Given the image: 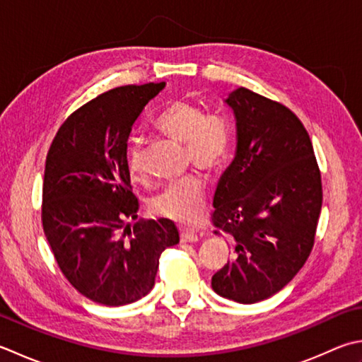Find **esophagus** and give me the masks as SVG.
Masks as SVG:
<instances>
[{"label":"esophagus","mask_w":362,"mask_h":362,"mask_svg":"<svg viewBox=\"0 0 362 362\" xmlns=\"http://www.w3.org/2000/svg\"><path fill=\"white\" fill-rule=\"evenodd\" d=\"M180 240H182V242H189V243L197 242V233L193 232V230L182 229L180 230Z\"/></svg>","instance_id":"34e87169"}]
</instances>
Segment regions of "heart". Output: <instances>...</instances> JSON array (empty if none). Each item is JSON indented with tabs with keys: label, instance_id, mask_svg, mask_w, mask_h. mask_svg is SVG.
Wrapping results in <instances>:
<instances>
[{
	"label": "heart",
	"instance_id": "1",
	"mask_svg": "<svg viewBox=\"0 0 362 362\" xmlns=\"http://www.w3.org/2000/svg\"><path fill=\"white\" fill-rule=\"evenodd\" d=\"M155 125L169 138L185 144L187 161L209 173H216L229 160L232 132L221 116H207L199 105L188 100L169 103L155 119ZM127 168L133 180L143 177L141 141L132 138L127 146ZM207 201V187L199 175H187L174 182L151 202L155 215L193 224L201 218Z\"/></svg>",
	"mask_w": 362,
	"mask_h": 362
}]
</instances>
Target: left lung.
Listing matches in <instances>:
<instances>
[{
  "mask_svg": "<svg viewBox=\"0 0 362 362\" xmlns=\"http://www.w3.org/2000/svg\"><path fill=\"white\" fill-rule=\"evenodd\" d=\"M237 120V152L214 197L215 233H228L232 260L211 288L252 304L284 288L313 251L322 177L313 143L287 106L238 88L226 98Z\"/></svg>",
  "mask_w": 362,
  "mask_h": 362,
  "instance_id": "8db88e82",
  "label": "left lung"
}]
</instances>
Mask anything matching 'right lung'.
<instances>
[{
	"mask_svg": "<svg viewBox=\"0 0 362 362\" xmlns=\"http://www.w3.org/2000/svg\"><path fill=\"white\" fill-rule=\"evenodd\" d=\"M165 83L120 86L95 97L59 127L45 161L42 226L62 274L83 296L124 306L151 292L161 252L179 243L166 218L139 221L127 141Z\"/></svg>",
	"mask_w": 362,
	"mask_h": 362,
	"instance_id": "obj_1",
	"label": "right lung"
}]
</instances>
